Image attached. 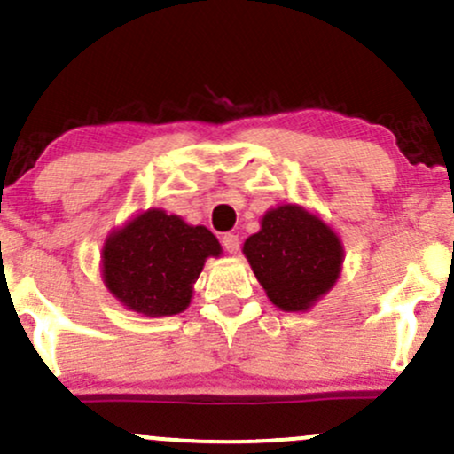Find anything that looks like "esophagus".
I'll return each instance as SVG.
<instances>
[{
	"instance_id": "esophagus-1",
	"label": "esophagus",
	"mask_w": 454,
	"mask_h": 454,
	"mask_svg": "<svg viewBox=\"0 0 454 454\" xmlns=\"http://www.w3.org/2000/svg\"><path fill=\"white\" fill-rule=\"evenodd\" d=\"M222 245L228 254H237L239 247H241V241H239L237 234H223L222 237Z\"/></svg>"
}]
</instances>
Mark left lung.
<instances>
[{
  "instance_id": "1",
  "label": "left lung",
  "mask_w": 454,
  "mask_h": 454,
  "mask_svg": "<svg viewBox=\"0 0 454 454\" xmlns=\"http://www.w3.org/2000/svg\"><path fill=\"white\" fill-rule=\"evenodd\" d=\"M255 279L286 313H307L336 286L345 247L330 223L302 205H279L262 215L243 243Z\"/></svg>"
}]
</instances>
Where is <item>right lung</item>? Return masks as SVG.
I'll list each match as a JSON object with an SVG mask.
<instances>
[{
	"instance_id": "obj_1",
	"label": "right lung",
	"mask_w": 454,
	"mask_h": 454,
	"mask_svg": "<svg viewBox=\"0 0 454 454\" xmlns=\"http://www.w3.org/2000/svg\"><path fill=\"white\" fill-rule=\"evenodd\" d=\"M222 245L205 226H190L165 209H145L107 234L101 277L107 292L144 317H171L190 307L207 258Z\"/></svg>"
}]
</instances>
